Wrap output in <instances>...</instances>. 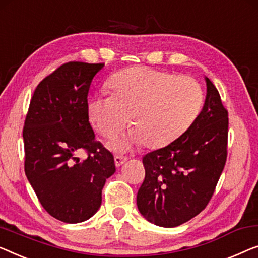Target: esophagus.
I'll use <instances>...</instances> for the list:
<instances>
[{
  "instance_id": "1",
  "label": "esophagus",
  "mask_w": 258,
  "mask_h": 258,
  "mask_svg": "<svg viewBox=\"0 0 258 258\" xmlns=\"http://www.w3.org/2000/svg\"><path fill=\"white\" fill-rule=\"evenodd\" d=\"M115 165H116L117 167H120L122 164H124L126 160H128V158L126 157H123V156H115Z\"/></svg>"
}]
</instances>
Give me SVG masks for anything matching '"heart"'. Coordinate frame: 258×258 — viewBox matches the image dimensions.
Segmentation results:
<instances>
[{
  "instance_id": "1",
  "label": "heart",
  "mask_w": 258,
  "mask_h": 258,
  "mask_svg": "<svg viewBox=\"0 0 258 258\" xmlns=\"http://www.w3.org/2000/svg\"><path fill=\"white\" fill-rule=\"evenodd\" d=\"M109 87L113 94L93 98L88 113L96 132L108 138L124 129L132 115L134 130L110 144L117 151L171 143L192 125L204 104L203 87L196 79L148 67L121 71Z\"/></svg>"
}]
</instances>
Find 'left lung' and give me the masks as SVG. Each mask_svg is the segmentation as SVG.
Listing matches in <instances>:
<instances>
[{
  "instance_id": "obj_1",
  "label": "left lung",
  "mask_w": 258,
  "mask_h": 258,
  "mask_svg": "<svg viewBox=\"0 0 258 258\" xmlns=\"http://www.w3.org/2000/svg\"><path fill=\"white\" fill-rule=\"evenodd\" d=\"M203 110L180 137L143 157L137 207L148 221L172 228L205 210L227 160L228 111L208 78Z\"/></svg>"
}]
</instances>
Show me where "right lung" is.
Masks as SVG:
<instances>
[{
    "label": "right lung",
    "instance_id": "right-lung-1",
    "mask_svg": "<svg viewBox=\"0 0 258 258\" xmlns=\"http://www.w3.org/2000/svg\"><path fill=\"white\" fill-rule=\"evenodd\" d=\"M104 64L70 61L40 81L23 128L24 170L48 214L79 223L101 206L104 182L114 174V156L95 140L87 95ZM85 150L88 158L76 154Z\"/></svg>",
    "mask_w": 258,
    "mask_h": 258
}]
</instances>
